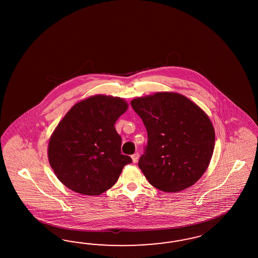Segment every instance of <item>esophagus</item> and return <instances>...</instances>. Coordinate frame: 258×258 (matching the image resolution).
<instances>
[{
  "instance_id": "34e87169",
  "label": "esophagus",
  "mask_w": 258,
  "mask_h": 258,
  "mask_svg": "<svg viewBox=\"0 0 258 258\" xmlns=\"http://www.w3.org/2000/svg\"><path fill=\"white\" fill-rule=\"evenodd\" d=\"M132 159H133V163H137V161H138V159H139V153H138V152L134 153L133 156H132Z\"/></svg>"
}]
</instances>
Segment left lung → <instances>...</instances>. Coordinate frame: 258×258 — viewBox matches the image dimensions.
I'll return each instance as SVG.
<instances>
[{
  "label": "left lung",
  "instance_id": "8db88e82",
  "mask_svg": "<svg viewBox=\"0 0 258 258\" xmlns=\"http://www.w3.org/2000/svg\"><path fill=\"white\" fill-rule=\"evenodd\" d=\"M131 104L148 132L138 166L149 183L172 193L193 185L206 171L215 148L208 115L177 93H156Z\"/></svg>",
  "mask_w": 258,
  "mask_h": 258
}]
</instances>
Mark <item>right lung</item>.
<instances>
[{
    "label": "right lung",
    "instance_id": "obj_1",
    "mask_svg": "<svg viewBox=\"0 0 258 258\" xmlns=\"http://www.w3.org/2000/svg\"><path fill=\"white\" fill-rule=\"evenodd\" d=\"M120 98L97 94L72 107L48 145L49 164L66 187L82 195H100L112 187L132 158L121 153L114 124L127 109Z\"/></svg>",
    "mask_w": 258,
    "mask_h": 258
}]
</instances>
